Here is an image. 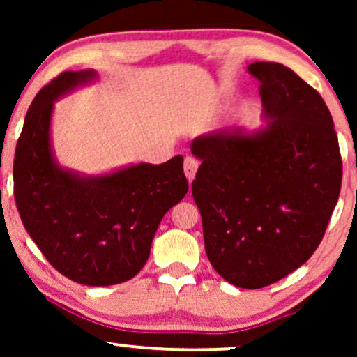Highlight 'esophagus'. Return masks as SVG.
I'll list each match as a JSON object with an SVG mask.
<instances>
[{
  "label": "esophagus",
  "mask_w": 357,
  "mask_h": 357,
  "mask_svg": "<svg viewBox=\"0 0 357 357\" xmlns=\"http://www.w3.org/2000/svg\"><path fill=\"white\" fill-rule=\"evenodd\" d=\"M183 170H185V175H187V178L193 180L195 174H197L198 170V160L195 159L193 155H187L183 160Z\"/></svg>",
  "instance_id": "obj_1"
}]
</instances>
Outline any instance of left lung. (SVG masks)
<instances>
[{"instance_id":"1","label":"left lung","mask_w":357,"mask_h":357,"mask_svg":"<svg viewBox=\"0 0 357 357\" xmlns=\"http://www.w3.org/2000/svg\"><path fill=\"white\" fill-rule=\"evenodd\" d=\"M260 79L266 128L219 130L193 139L192 183L204 250L237 287L260 289L309 260L338 202L343 162L328 107L281 63L248 66Z\"/></svg>"}]
</instances>
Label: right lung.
<instances>
[{
    "label": "right lung",
    "instance_id": "add662e5",
    "mask_svg": "<svg viewBox=\"0 0 357 357\" xmlns=\"http://www.w3.org/2000/svg\"><path fill=\"white\" fill-rule=\"evenodd\" d=\"M94 76L63 71L38 91L14 154V199L27 234L56 271L79 284L110 286L144 266L160 219L187 195L188 180L182 155L94 178L53 162V100Z\"/></svg>",
    "mask_w": 357,
    "mask_h": 357
}]
</instances>
